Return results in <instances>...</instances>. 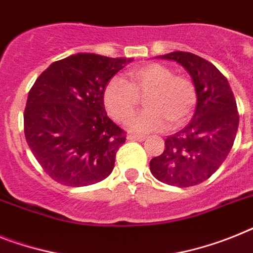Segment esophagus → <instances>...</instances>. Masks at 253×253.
Wrapping results in <instances>:
<instances>
[{
	"label": "esophagus",
	"mask_w": 253,
	"mask_h": 253,
	"mask_svg": "<svg viewBox=\"0 0 253 253\" xmlns=\"http://www.w3.org/2000/svg\"><path fill=\"white\" fill-rule=\"evenodd\" d=\"M146 137L144 135H133V133H130L127 135V140H135V141H144Z\"/></svg>",
	"instance_id": "obj_1"
}]
</instances>
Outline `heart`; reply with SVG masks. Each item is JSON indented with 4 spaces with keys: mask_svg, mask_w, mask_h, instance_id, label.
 <instances>
[{
    "mask_svg": "<svg viewBox=\"0 0 253 253\" xmlns=\"http://www.w3.org/2000/svg\"><path fill=\"white\" fill-rule=\"evenodd\" d=\"M104 105L112 118L125 122L136 110L140 97L145 109L128 121L135 132H152L169 126L180 127L190 118L197 90L190 80L173 76L169 68L158 63L132 68L128 82L112 78L104 88Z\"/></svg>",
    "mask_w": 253,
    "mask_h": 253,
    "instance_id": "b5f03b06",
    "label": "heart"
}]
</instances>
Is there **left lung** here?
Wrapping results in <instances>:
<instances>
[{"label":"left lung","mask_w":253,"mask_h":253,"mask_svg":"<svg viewBox=\"0 0 253 253\" xmlns=\"http://www.w3.org/2000/svg\"><path fill=\"white\" fill-rule=\"evenodd\" d=\"M157 58L176 61L188 72L197 107L188 126L167 137L162 154L150 161V172L169 185H197L215 173L234 144L239 123L234 95L221 72L201 56L173 51Z\"/></svg>","instance_id":"left-lung-1"}]
</instances>
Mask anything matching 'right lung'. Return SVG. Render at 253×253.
<instances>
[{"label": "right lung", "instance_id": "add662e5", "mask_svg": "<svg viewBox=\"0 0 253 253\" xmlns=\"http://www.w3.org/2000/svg\"><path fill=\"white\" fill-rule=\"evenodd\" d=\"M132 60L80 52L36 80L24 112L25 139L55 181L87 186L112 173L126 136L105 112L104 88Z\"/></svg>", "mask_w": 253, "mask_h": 253}]
</instances>
